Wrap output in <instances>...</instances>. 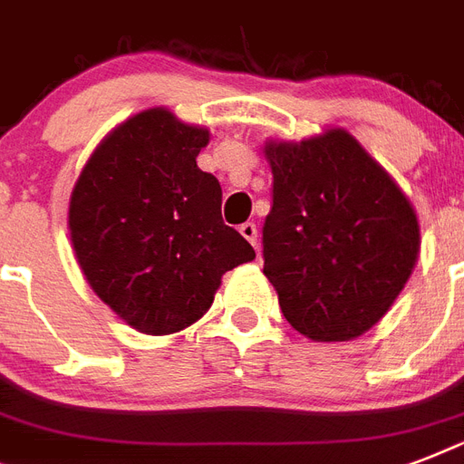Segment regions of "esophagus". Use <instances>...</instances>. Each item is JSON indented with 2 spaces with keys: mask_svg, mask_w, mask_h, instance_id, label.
Masks as SVG:
<instances>
[{
  "mask_svg": "<svg viewBox=\"0 0 464 464\" xmlns=\"http://www.w3.org/2000/svg\"><path fill=\"white\" fill-rule=\"evenodd\" d=\"M240 236H243V238H246L250 246L257 247V226L247 221V224L240 226Z\"/></svg>",
  "mask_w": 464,
  "mask_h": 464,
  "instance_id": "obj_1",
  "label": "esophagus"
}]
</instances>
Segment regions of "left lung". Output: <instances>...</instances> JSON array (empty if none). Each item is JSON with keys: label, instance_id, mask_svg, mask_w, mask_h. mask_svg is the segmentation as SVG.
<instances>
[{"label": "left lung", "instance_id": "obj_1", "mask_svg": "<svg viewBox=\"0 0 464 464\" xmlns=\"http://www.w3.org/2000/svg\"><path fill=\"white\" fill-rule=\"evenodd\" d=\"M272 209L265 275L294 330L346 342L371 330L410 279L419 224L410 199L344 130L267 144Z\"/></svg>", "mask_w": 464, "mask_h": 464}]
</instances>
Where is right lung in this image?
Wrapping results in <instances>:
<instances>
[{
    "instance_id": "1",
    "label": "right lung",
    "mask_w": 464,
    "mask_h": 464,
    "mask_svg": "<svg viewBox=\"0 0 464 464\" xmlns=\"http://www.w3.org/2000/svg\"><path fill=\"white\" fill-rule=\"evenodd\" d=\"M209 132L163 108L115 130L69 202L76 260L103 304L147 334L185 330L209 310L253 246L221 218V185L197 168Z\"/></svg>"
}]
</instances>
